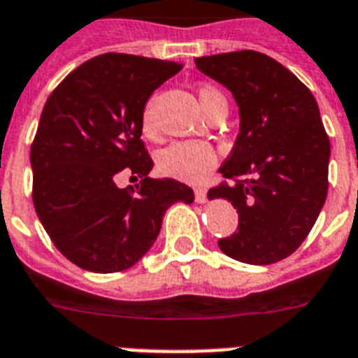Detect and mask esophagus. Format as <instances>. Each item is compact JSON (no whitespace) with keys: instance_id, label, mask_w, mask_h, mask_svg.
Masks as SVG:
<instances>
[{"instance_id":"34e87169","label":"esophagus","mask_w":358,"mask_h":358,"mask_svg":"<svg viewBox=\"0 0 358 358\" xmlns=\"http://www.w3.org/2000/svg\"><path fill=\"white\" fill-rule=\"evenodd\" d=\"M195 201L199 204H204L208 201V189L206 187H196L195 189Z\"/></svg>"}]
</instances>
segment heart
Here are the masks:
<instances>
[{"label":"heart","instance_id":"b5f03b06","mask_svg":"<svg viewBox=\"0 0 358 358\" xmlns=\"http://www.w3.org/2000/svg\"><path fill=\"white\" fill-rule=\"evenodd\" d=\"M199 102L206 111L212 103L224 100L223 92L212 85L199 87ZM143 129L145 134L154 131L152 108L146 106L143 111ZM217 165V154L204 141H178L163 148L157 156V167L165 176L184 180V182H202Z\"/></svg>","mask_w":358,"mask_h":358}]
</instances>
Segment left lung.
Segmentation results:
<instances>
[{
    "instance_id": "1",
    "label": "left lung",
    "mask_w": 358,
    "mask_h": 358,
    "mask_svg": "<svg viewBox=\"0 0 358 358\" xmlns=\"http://www.w3.org/2000/svg\"><path fill=\"white\" fill-rule=\"evenodd\" d=\"M196 69L232 92L239 134L208 199L238 210V232L219 249L238 262L267 266L297 250L322 212L329 189L331 143L308 87L266 53H219Z\"/></svg>"
}]
</instances>
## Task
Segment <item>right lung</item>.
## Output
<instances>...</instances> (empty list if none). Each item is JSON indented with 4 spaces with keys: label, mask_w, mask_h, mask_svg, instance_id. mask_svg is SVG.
Returning <instances> with one entry per match:
<instances>
[{
    "label": "right lung",
    "mask_w": 358,
    "mask_h": 358,
    "mask_svg": "<svg viewBox=\"0 0 358 358\" xmlns=\"http://www.w3.org/2000/svg\"><path fill=\"white\" fill-rule=\"evenodd\" d=\"M182 64L103 53L72 70L50 94L31 145L33 204L53 245L92 273L128 269L148 252L174 202L193 189L148 178L154 162L143 134L148 98ZM124 168L143 178L120 190Z\"/></svg>",
    "instance_id": "right-lung-1"
}]
</instances>
